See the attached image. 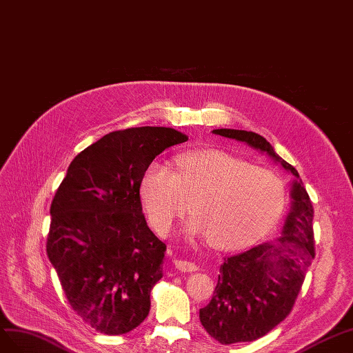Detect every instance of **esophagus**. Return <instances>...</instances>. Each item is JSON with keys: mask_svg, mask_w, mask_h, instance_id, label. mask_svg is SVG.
Returning a JSON list of instances; mask_svg holds the SVG:
<instances>
[{"mask_svg": "<svg viewBox=\"0 0 353 353\" xmlns=\"http://www.w3.org/2000/svg\"><path fill=\"white\" fill-rule=\"evenodd\" d=\"M174 265L180 272H195L198 270V266L192 261H186V260H174Z\"/></svg>", "mask_w": 353, "mask_h": 353, "instance_id": "esophagus-1", "label": "esophagus"}]
</instances>
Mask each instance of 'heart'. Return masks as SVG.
Listing matches in <instances>:
<instances>
[{"mask_svg": "<svg viewBox=\"0 0 353 353\" xmlns=\"http://www.w3.org/2000/svg\"><path fill=\"white\" fill-rule=\"evenodd\" d=\"M140 199L159 234L192 213L188 234L210 238L220 248H243L275 226L285 204V186L274 170L251 165L223 150L180 155L176 171L152 161L142 174Z\"/></svg>", "mask_w": 353, "mask_h": 353, "instance_id": "1", "label": "heart"}]
</instances>
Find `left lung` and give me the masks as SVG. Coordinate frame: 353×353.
Instances as JSON below:
<instances>
[{
  "label": "left lung",
  "instance_id": "left-lung-1",
  "mask_svg": "<svg viewBox=\"0 0 353 353\" xmlns=\"http://www.w3.org/2000/svg\"><path fill=\"white\" fill-rule=\"evenodd\" d=\"M213 133L247 143L294 176L283 234L275 243H263L225 259L213 299L199 309V321L207 333L221 345H232L263 337L293 309L315 257L314 207L297 170L281 158L265 137L232 128Z\"/></svg>",
  "mask_w": 353,
  "mask_h": 353
}]
</instances>
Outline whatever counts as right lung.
Instances as JSON below:
<instances>
[{"mask_svg": "<svg viewBox=\"0 0 353 353\" xmlns=\"http://www.w3.org/2000/svg\"><path fill=\"white\" fill-rule=\"evenodd\" d=\"M186 140L170 127L109 133L74 158L53 198L47 256L70 307L99 333L125 334L149 314L167 247L142 213L140 179Z\"/></svg>", "mask_w": 353, "mask_h": 353, "instance_id": "1", "label": "right lung"}]
</instances>
